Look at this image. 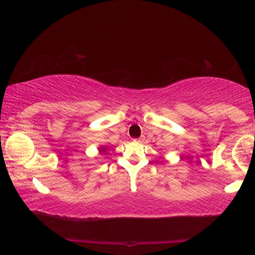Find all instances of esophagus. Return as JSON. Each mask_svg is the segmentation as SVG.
Segmentation results:
<instances>
[{
	"mask_svg": "<svg viewBox=\"0 0 255 255\" xmlns=\"http://www.w3.org/2000/svg\"><path fill=\"white\" fill-rule=\"evenodd\" d=\"M134 141H136V142H142V141H143V139H137V140H134Z\"/></svg>",
	"mask_w": 255,
	"mask_h": 255,
	"instance_id": "34e87169",
	"label": "esophagus"
}]
</instances>
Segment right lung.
I'll return each instance as SVG.
<instances>
[{
	"instance_id": "1",
	"label": "right lung",
	"mask_w": 255,
	"mask_h": 255,
	"mask_svg": "<svg viewBox=\"0 0 255 255\" xmlns=\"http://www.w3.org/2000/svg\"><path fill=\"white\" fill-rule=\"evenodd\" d=\"M106 151V148H104V146H102V148H100V152H102V153H104Z\"/></svg>"
}]
</instances>
